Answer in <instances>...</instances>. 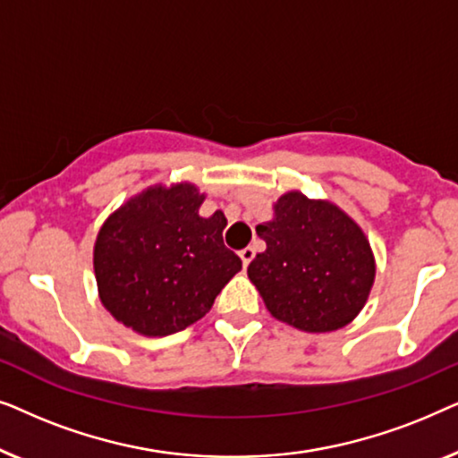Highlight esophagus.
<instances>
[{"label":"esophagus","mask_w":458,"mask_h":458,"mask_svg":"<svg viewBox=\"0 0 458 458\" xmlns=\"http://www.w3.org/2000/svg\"><path fill=\"white\" fill-rule=\"evenodd\" d=\"M254 248H243L242 252H240V259H242V262H243V267H248L250 262L254 260Z\"/></svg>","instance_id":"1"}]
</instances>
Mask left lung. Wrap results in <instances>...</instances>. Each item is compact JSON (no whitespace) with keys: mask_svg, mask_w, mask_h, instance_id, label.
Here are the masks:
<instances>
[{"mask_svg":"<svg viewBox=\"0 0 458 458\" xmlns=\"http://www.w3.org/2000/svg\"><path fill=\"white\" fill-rule=\"evenodd\" d=\"M256 233L267 250L250 262L248 277L275 318L325 334L362 310L375 259L362 229L335 204L287 191Z\"/></svg>","mask_w":458,"mask_h":458,"instance_id":"8db88e82","label":"left lung"}]
</instances>
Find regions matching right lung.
I'll return each instance as SVG.
<instances>
[{
    "label": "right lung",
    "mask_w": 458,
    "mask_h": 458,
    "mask_svg": "<svg viewBox=\"0 0 458 458\" xmlns=\"http://www.w3.org/2000/svg\"><path fill=\"white\" fill-rule=\"evenodd\" d=\"M191 183L137 193L99 229L93 248L99 300L137 334H177L212 309L242 259L223 243L227 218H204Z\"/></svg>",
    "instance_id": "obj_1"
}]
</instances>
